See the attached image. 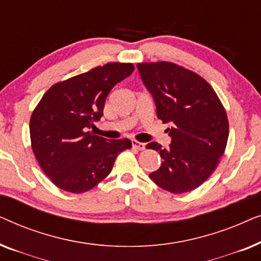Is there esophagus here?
Masks as SVG:
<instances>
[{
    "instance_id": "1",
    "label": "esophagus",
    "mask_w": 261,
    "mask_h": 261,
    "mask_svg": "<svg viewBox=\"0 0 261 261\" xmlns=\"http://www.w3.org/2000/svg\"><path fill=\"white\" fill-rule=\"evenodd\" d=\"M132 145H133V148L138 149V151H142V149H145L146 145L144 142H139L137 140H132Z\"/></svg>"
}]
</instances>
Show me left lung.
I'll return each instance as SVG.
<instances>
[{
	"label": "left lung",
	"instance_id": "obj_1",
	"mask_svg": "<svg viewBox=\"0 0 261 261\" xmlns=\"http://www.w3.org/2000/svg\"><path fill=\"white\" fill-rule=\"evenodd\" d=\"M154 98L156 116L167 128L170 148L149 142L163 162L149 178L164 190L184 194L208 179L226 149L229 123L219 96L204 78L171 62L138 63Z\"/></svg>",
	"mask_w": 261,
	"mask_h": 261
}]
</instances>
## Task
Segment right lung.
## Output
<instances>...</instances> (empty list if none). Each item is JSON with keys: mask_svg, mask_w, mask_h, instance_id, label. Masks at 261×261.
I'll use <instances>...</instances> for the list:
<instances>
[{"mask_svg": "<svg viewBox=\"0 0 261 261\" xmlns=\"http://www.w3.org/2000/svg\"><path fill=\"white\" fill-rule=\"evenodd\" d=\"M134 71L132 63H108L53 84L30 121L31 145L38 164L56 187L71 194L95 188L112 171L129 139L107 140L92 134L110 90Z\"/></svg>", "mask_w": 261, "mask_h": 261, "instance_id": "right-lung-1", "label": "right lung"}]
</instances>
